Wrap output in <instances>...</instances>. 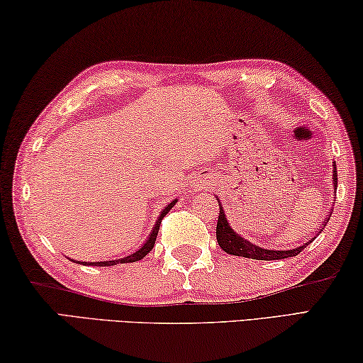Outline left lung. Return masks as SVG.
Returning a JSON list of instances; mask_svg holds the SVG:
<instances>
[{
    "instance_id": "8db88e82",
    "label": "left lung",
    "mask_w": 363,
    "mask_h": 363,
    "mask_svg": "<svg viewBox=\"0 0 363 363\" xmlns=\"http://www.w3.org/2000/svg\"><path fill=\"white\" fill-rule=\"evenodd\" d=\"M333 166H335V169H333V184H335V189H336L337 187L336 163ZM218 203H220V202H218ZM328 221H330V218H326L323 224H321L320 233L323 231V228L326 226ZM316 235H318V234H315L312 239H308L306 244L297 247V249H291V250L263 249V247L252 244L247 239L240 238V235L235 233L231 226H229L228 218H226V215H224V210H223V206L220 203V215H218V224H216V240H218V244H220L221 249L229 255L245 257V258H252V260H281V258H289V257H296L297 254H301V252L306 249L308 244L313 242Z\"/></svg>"
}]
</instances>
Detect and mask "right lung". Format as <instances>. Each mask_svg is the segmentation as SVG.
Here are the masks:
<instances>
[{"instance_id": "1", "label": "right lung", "mask_w": 363, "mask_h": 363, "mask_svg": "<svg viewBox=\"0 0 363 363\" xmlns=\"http://www.w3.org/2000/svg\"><path fill=\"white\" fill-rule=\"evenodd\" d=\"M176 202H177V200H172L171 203H168V205L164 206L163 210H161L158 220H157V223H155V228L152 229L150 235H148V239L145 240V242H143V245L140 247V249H137V250L134 252V254H130V255L124 257V258H118V260H109V262H76V260H72V258H69V260H72V262H76V263H80V264H91V267H113V264H118V263H134V262L142 260V258L145 257V255L148 254V252H150V250L153 249L155 240H157V235H158V231H160L161 220H163V218L166 216V213H168V211L172 208V206L176 205Z\"/></svg>"}]
</instances>
